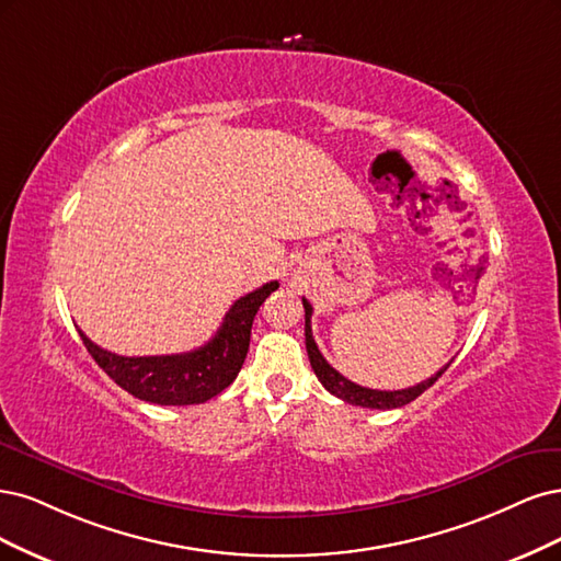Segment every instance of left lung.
<instances>
[{"label": "left lung", "mask_w": 561, "mask_h": 561, "mask_svg": "<svg viewBox=\"0 0 561 561\" xmlns=\"http://www.w3.org/2000/svg\"><path fill=\"white\" fill-rule=\"evenodd\" d=\"M302 307H305V347H307V356H310V364L314 375L319 377V382L327 387V391H331L337 399H342L345 403L352 405H360V408H375V410H391V408H403L408 403H412L417 396H422L436 379L449 368V364H445L436 375H431L424 382L408 387V389H399V391H377V389H368L354 385L352 379L342 377L327 358L321 356L317 342L312 337V305L307 302V298H302Z\"/></svg>", "instance_id": "8db88e82"}]
</instances>
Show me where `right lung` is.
Returning <instances> with one entry per match:
<instances>
[{"instance_id": "1", "label": "right lung", "mask_w": 561, "mask_h": 561, "mask_svg": "<svg viewBox=\"0 0 561 561\" xmlns=\"http://www.w3.org/2000/svg\"><path fill=\"white\" fill-rule=\"evenodd\" d=\"M277 288V282H267L234 300L216 335L186 354L118 356L88 340L81 329L79 335L95 364L135 399L156 405H197L214 399L238 377L249 352L251 323L259 307Z\"/></svg>"}]
</instances>
